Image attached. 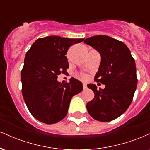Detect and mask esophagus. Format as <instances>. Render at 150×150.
I'll return each instance as SVG.
<instances>
[{
  "label": "esophagus",
  "mask_w": 150,
  "mask_h": 150,
  "mask_svg": "<svg viewBox=\"0 0 150 150\" xmlns=\"http://www.w3.org/2000/svg\"><path fill=\"white\" fill-rule=\"evenodd\" d=\"M83 88H84V89H87V85H86L85 83H83Z\"/></svg>",
  "instance_id": "obj_1"
}]
</instances>
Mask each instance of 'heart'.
Listing matches in <instances>:
<instances>
[{
    "mask_svg": "<svg viewBox=\"0 0 150 150\" xmlns=\"http://www.w3.org/2000/svg\"><path fill=\"white\" fill-rule=\"evenodd\" d=\"M84 78H86V76H84Z\"/></svg>",
    "mask_w": 150,
    "mask_h": 150,
    "instance_id": "1",
    "label": "heart"
}]
</instances>
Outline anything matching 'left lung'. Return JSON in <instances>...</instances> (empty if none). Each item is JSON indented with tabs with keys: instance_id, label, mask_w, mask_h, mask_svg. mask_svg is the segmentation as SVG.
<instances>
[{
	"instance_id": "obj_1",
	"label": "left lung",
	"mask_w": 150,
	"mask_h": 150,
	"mask_svg": "<svg viewBox=\"0 0 150 150\" xmlns=\"http://www.w3.org/2000/svg\"><path fill=\"white\" fill-rule=\"evenodd\" d=\"M84 42L100 54L94 80L105 85L99 89L94 84L87 85L94 98L87 103V109L95 120L111 121L121 116L132 102L137 84L135 60L124 43L108 36H94Z\"/></svg>"
}]
</instances>
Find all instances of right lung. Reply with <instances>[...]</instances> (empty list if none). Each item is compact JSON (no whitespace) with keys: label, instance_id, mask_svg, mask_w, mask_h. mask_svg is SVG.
Masks as SVG:
<instances>
[{"label":"right lung","instance_id":"1","mask_svg":"<svg viewBox=\"0 0 150 150\" xmlns=\"http://www.w3.org/2000/svg\"><path fill=\"white\" fill-rule=\"evenodd\" d=\"M83 40L49 36L37 39L26 53L22 92L30 112L39 121L53 124L63 119L72 97L83 89L82 82L73 77L63 85L57 80L69 68L68 49Z\"/></svg>","mask_w":150,"mask_h":150}]
</instances>
